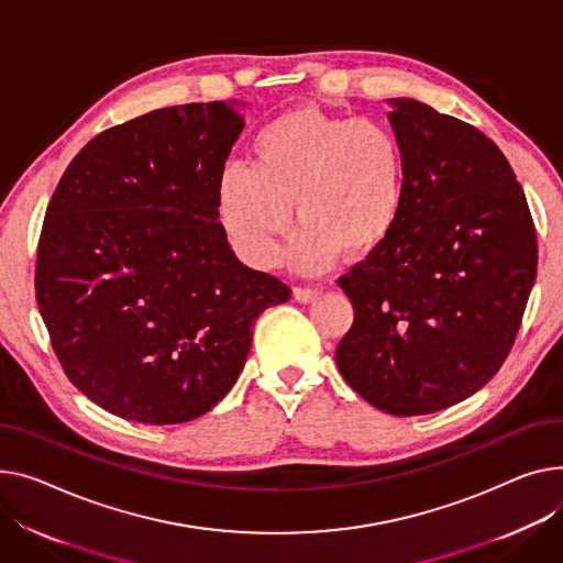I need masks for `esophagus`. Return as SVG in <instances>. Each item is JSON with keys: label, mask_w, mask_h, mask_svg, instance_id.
<instances>
[{"label": "esophagus", "mask_w": 563, "mask_h": 563, "mask_svg": "<svg viewBox=\"0 0 563 563\" xmlns=\"http://www.w3.org/2000/svg\"><path fill=\"white\" fill-rule=\"evenodd\" d=\"M321 296V289L314 287H294V298L298 303H312Z\"/></svg>", "instance_id": "obj_1"}]
</instances>
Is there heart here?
<instances>
[{"mask_svg":"<svg viewBox=\"0 0 563 563\" xmlns=\"http://www.w3.org/2000/svg\"><path fill=\"white\" fill-rule=\"evenodd\" d=\"M301 229L289 265L319 274L336 257L357 262L383 249L405 206V156L391 129L317 106H296L253 140V167L231 163L217 176V214L238 253L274 267L289 231Z\"/></svg>","mask_w":563,"mask_h":563,"instance_id":"b5f03b06","label":"heart"}]
</instances>
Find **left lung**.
Segmentation results:
<instances>
[{
	"mask_svg": "<svg viewBox=\"0 0 563 563\" xmlns=\"http://www.w3.org/2000/svg\"><path fill=\"white\" fill-rule=\"evenodd\" d=\"M405 156L396 231L340 287L355 321L336 346L373 407L419 417L473 396L509 355L537 278V231L500 148L417 99H387Z\"/></svg>",
	"mask_w": 563,
	"mask_h": 563,
	"instance_id": "left-lung-1",
	"label": "left lung"
}]
</instances>
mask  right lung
Masks as SVG:
<instances>
[{
	"instance_id": "add662e5",
	"label": "right lung",
	"mask_w": 563,
	"mask_h": 563,
	"mask_svg": "<svg viewBox=\"0 0 563 563\" xmlns=\"http://www.w3.org/2000/svg\"><path fill=\"white\" fill-rule=\"evenodd\" d=\"M242 108L172 106L99 133L47 206L37 308L65 376L110 415H206L238 383L260 312L289 298L238 260L217 221Z\"/></svg>"
}]
</instances>
